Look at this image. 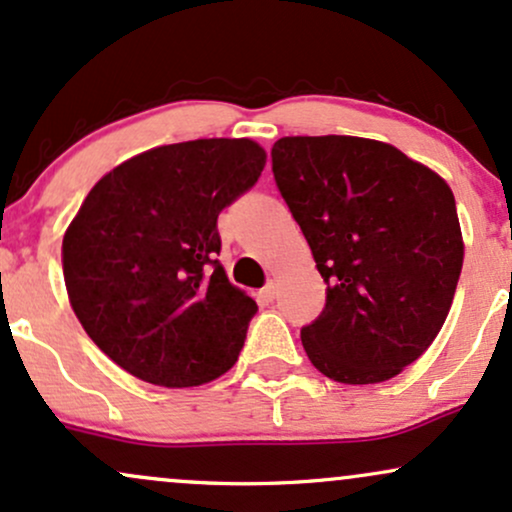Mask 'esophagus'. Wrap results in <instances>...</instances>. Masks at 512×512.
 <instances>
[{
	"label": "esophagus",
	"mask_w": 512,
	"mask_h": 512,
	"mask_svg": "<svg viewBox=\"0 0 512 512\" xmlns=\"http://www.w3.org/2000/svg\"><path fill=\"white\" fill-rule=\"evenodd\" d=\"M261 297H263V300H266V302H273L275 297H278V287H275V283H268L266 287H263Z\"/></svg>",
	"instance_id": "1"
}]
</instances>
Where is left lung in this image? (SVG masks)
<instances>
[{
    "label": "left lung",
    "instance_id": "obj_1",
    "mask_svg": "<svg viewBox=\"0 0 512 512\" xmlns=\"http://www.w3.org/2000/svg\"><path fill=\"white\" fill-rule=\"evenodd\" d=\"M275 186L326 283L302 326L309 360L329 380H392L445 324L462 273L450 186L392 145L363 137H280Z\"/></svg>",
    "mask_w": 512,
    "mask_h": 512
}]
</instances>
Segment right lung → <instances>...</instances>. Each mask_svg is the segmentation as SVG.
<instances>
[{
	"label": "right lung",
	"mask_w": 512,
	"mask_h": 512,
	"mask_svg": "<svg viewBox=\"0 0 512 512\" xmlns=\"http://www.w3.org/2000/svg\"><path fill=\"white\" fill-rule=\"evenodd\" d=\"M263 166L251 140H191L137 154L86 195L62 239L67 295L130 375L195 387L237 363L258 307L217 261V217Z\"/></svg>",
	"instance_id": "right-lung-1"
}]
</instances>
